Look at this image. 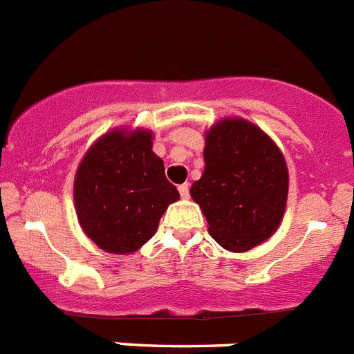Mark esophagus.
<instances>
[{
	"label": "esophagus",
	"mask_w": 354,
	"mask_h": 354,
	"mask_svg": "<svg viewBox=\"0 0 354 354\" xmlns=\"http://www.w3.org/2000/svg\"><path fill=\"white\" fill-rule=\"evenodd\" d=\"M179 193H180V196H183V198H187V196H189V184H180L179 186Z\"/></svg>",
	"instance_id": "34e87169"
}]
</instances>
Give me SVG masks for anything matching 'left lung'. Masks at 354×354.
Instances as JSON below:
<instances>
[{
	"mask_svg": "<svg viewBox=\"0 0 354 354\" xmlns=\"http://www.w3.org/2000/svg\"><path fill=\"white\" fill-rule=\"evenodd\" d=\"M205 170L192 186L209 234L230 252L271 237L286 211L289 174L268 134L243 118H225L205 134Z\"/></svg>",
	"mask_w": 354,
	"mask_h": 354,
	"instance_id": "obj_1",
	"label": "left lung"
}]
</instances>
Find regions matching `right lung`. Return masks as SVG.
<instances>
[{"instance_id": "obj_1", "label": "right lung", "mask_w": 354, "mask_h": 354, "mask_svg": "<svg viewBox=\"0 0 354 354\" xmlns=\"http://www.w3.org/2000/svg\"><path fill=\"white\" fill-rule=\"evenodd\" d=\"M175 200L179 192L152 152L149 131L104 134L84 154L74 180L81 228L109 253L142 248Z\"/></svg>"}]
</instances>
